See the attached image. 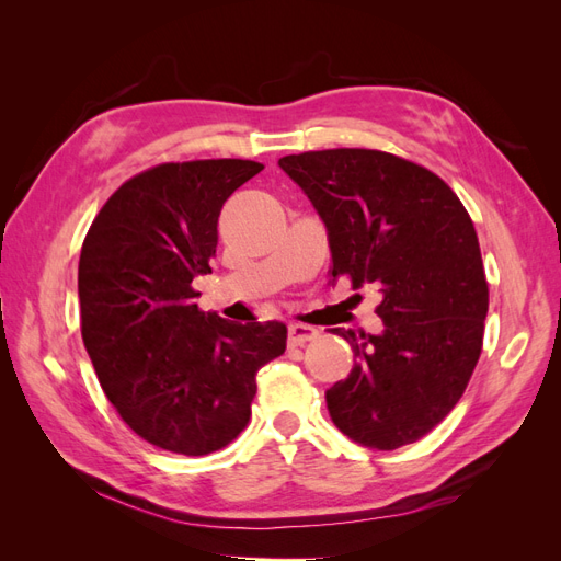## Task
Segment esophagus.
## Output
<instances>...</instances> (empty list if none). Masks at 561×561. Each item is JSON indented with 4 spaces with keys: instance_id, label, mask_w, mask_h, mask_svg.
Returning <instances> with one entry per match:
<instances>
[{
    "instance_id": "34e87169",
    "label": "esophagus",
    "mask_w": 561,
    "mask_h": 561,
    "mask_svg": "<svg viewBox=\"0 0 561 561\" xmlns=\"http://www.w3.org/2000/svg\"><path fill=\"white\" fill-rule=\"evenodd\" d=\"M287 334H290V346H304L307 342H313L318 336V330L311 325H304V322H290Z\"/></svg>"
}]
</instances>
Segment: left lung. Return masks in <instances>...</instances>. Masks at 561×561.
I'll use <instances>...</instances> for the list:
<instances>
[{"label": "left lung", "instance_id": "1", "mask_svg": "<svg viewBox=\"0 0 561 561\" xmlns=\"http://www.w3.org/2000/svg\"><path fill=\"white\" fill-rule=\"evenodd\" d=\"M328 229L332 280L375 285L381 334L336 328L355 365L328 393L334 426L371 449L428 435L480 360L489 283L474 225L428 168L379 149H322L278 161Z\"/></svg>", "mask_w": 561, "mask_h": 561}]
</instances>
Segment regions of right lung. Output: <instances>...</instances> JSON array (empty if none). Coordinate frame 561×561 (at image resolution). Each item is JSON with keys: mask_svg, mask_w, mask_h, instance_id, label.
<instances>
[{"mask_svg": "<svg viewBox=\"0 0 561 561\" xmlns=\"http://www.w3.org/2000/svg\"><path fill=\"white\" fill-rule=\"evenodd\" d=\"M243 159L159 163L95 215L79 257L81 336L126 426L159 449L206 456L248 426L283 322H229L194 301L225 201L262 171Z\"/></svg>", "mask_w": 561, "mask_h": 561, "instance_id": "1", "label": "right lung"}]
</instances>
